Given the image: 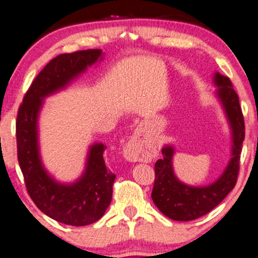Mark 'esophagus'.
<instances>
[{"mask_svg":"<svg viewBox=\"0 0 258 258\" xmlns=\"http://www.w3.org/2000/svg\"><path fill=\"white\" fill-rule=\"evenodd\" d=\"M124 156L126 159L131 161H145L149 158V151L142 138V127L140 126L135 130L133 137L125 145Z\"/></svg>","mask_w":258,"mask_h":258,"instance_id":"esophagus-1","label":"esophagus"}]
</instances>
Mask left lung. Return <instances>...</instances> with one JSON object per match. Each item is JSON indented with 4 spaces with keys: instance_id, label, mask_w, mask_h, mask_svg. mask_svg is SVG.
Listing matches in <instances>:
<instances>
[{
    "instance_id": "obj_1",
    "label": "left lung",
    "mask_w": 258,
    "mask_h": 258,
    "mask_svg": "<svg viewBox=\"0 0 258 258\" xmlns=\"http://www.w3.org/2000/svg\"><path fill=\"white\" fill-rule=\"evenodd\" d=\"M216 95L228 118L232 134V154L223 174L206 186H190L182 183L173 171L174 148L165 146L163 158L155 164V184L151 198L157 208L174 221H192L206 215L223 200L237 183L240 154L244 140V120L238 94L230 78L215 73Z\"/></svg>"
}]
</instances>
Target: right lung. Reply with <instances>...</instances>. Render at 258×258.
<instances>
[{
    "instance_id": "right-lung-1",
    "label": "right lung",
    "mask_w": 258,
    "mask_h": 258,
    "mask_svg": "<svg viewBox=\"0 0 258 258\" xmlns=\"http://www.w3.org/2000/svg\"><path fill=\"white\" fill-rule=\"evenodd\" d=\"M101 50L90 49L55 56L35 77L17 115L18 161L29 197L45 215L74 226L94 223L110 205L116 175L104 164L106 146H91L83 175L71 184H62L50 176L42 164L37 119L43 99L64 89L87 67L101 60Z\"/></svg>"
}]
</instances>
